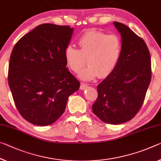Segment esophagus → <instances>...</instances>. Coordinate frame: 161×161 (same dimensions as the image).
Listing matches in <instances>:
<instances>
[{"label":"esophagus","instance_id":"obj_1","mask_svg":"<svg viewBox=\"0 0 161 161\" xmlns=\"http://www.w3.org/2000/svg\"><path fill=\"white\" fill-rule=\"evenodd\" d=\"M88 87V85L86 84H81L80 86V90H85Z\"/></svg>","mask_w":161,"mask_h":161}]
</instances>
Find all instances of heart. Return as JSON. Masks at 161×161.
<instances>
[{"instance_id":"b5f03b06","label":"heart","mask_w":161,"mask_h":161,"mask_svg":"<svg viewBox=\"0 0 161 161\" xmlns=\"http://www.w3.org/2000/svg\"><path fill=\"white\" fill-rule=\"evenodd\" d=\"M80 49L68 46L64 59L68 67L78 72L85 64L88 65L79 73L84 81H92L99 75L106 77L113 72L122 53V42L116 34H107L95 30L86 31L78 40Z\"/></svg>"}]
</instances>
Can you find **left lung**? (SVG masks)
<instances>
[{"instance_id":"8db88e82","label":"left lung","mask_w":161,"mask_h":161,"mask_svg":"<svg viewBox=\"0 0 161 161\" xmlns=\"http://www.w3.org/2000/svg\"><path fill=\"white\" fill-rule=\"evenodd\" d=\"M121 36L122 53L113 72L97 86L92 111L102 121L119 125L141 108L151 79V62L145 42L125 24L114 21Z\"/></svg>"}]
</instances>
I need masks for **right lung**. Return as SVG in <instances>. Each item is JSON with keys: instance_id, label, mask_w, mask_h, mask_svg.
Listing matches in <instances>:
<instances>
[{"instance_id": "add662e5", "label": "right lung", "mask_w": 161, "mask_h": 161, "mask_svg": "<svg viewBox=\"0 0 161 161\" xmlns=\"http://www.w3.org/2000/svg\"><path fill=\"white\" fill-rule=\"evenodd\" d=\"M73 30L69 25L42 24L14 46L8 85L17 109L30 123H53L64 112L69 97L80 88L64 59Z\"/></svg>"}]
</instances>
